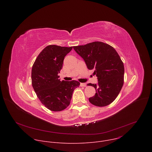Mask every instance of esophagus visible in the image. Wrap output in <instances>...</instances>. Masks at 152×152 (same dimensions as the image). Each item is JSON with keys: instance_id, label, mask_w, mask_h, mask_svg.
<instances>
[{"instance_id": "obj_1", "label": "esophagus", "mask_w": 152, "mask_h": 152, "mask_svg": "<svg viewBox=\"0 0 152 152\" xmlns=\"http://www.w3.org/2000/svg\"><path fill=\"white\" fill-rule=\"evenodd\" d=\"M80 86H86V83H80Z\"/></svg>"}]
</instances>
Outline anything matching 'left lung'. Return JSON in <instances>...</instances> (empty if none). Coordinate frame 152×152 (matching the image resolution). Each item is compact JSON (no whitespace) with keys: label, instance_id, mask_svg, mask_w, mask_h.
I'll list each match as a JSON object with an SVG mask.
<instances>
[{"label":"left lung","instance_id":"left-lung-1","mask_svg":"<svg viewBox=\"0 0 152 152\" xmlns=\"http://www.w3.org/2000/svg\"><path fill=\"white\" fill-rule=\"evenodd\" d=\"M89 70H94L97 83H88L95 88L96 94L89 101L97 106L111 103L120 93L124 82V68L117 51L110 45L100 41L73 47Z\"/></svg>","mask_w":152,"mask_h":152}]
</instances>
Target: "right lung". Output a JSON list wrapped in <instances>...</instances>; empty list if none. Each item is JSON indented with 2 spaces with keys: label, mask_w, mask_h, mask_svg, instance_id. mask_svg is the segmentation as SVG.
Returning a JSON list of instances; mask_svg holds the SVG:
<instances>
[{
  "label": "right lung",
  "mask_w": 152,
  "mask_h": 152,
  "mask_svg": "<svg viewBox=\"0 0 152 152\" xmlns=\"http://www.w3.org/2000/svg\"><path fill=\"white\" fill-rule=\"evenodd\" d=\"M73 47L49 45L37 56L32 69L33 88L41 102L52 111H61L70 104L75 89L80 82L61 81L58 75L62 68L64 57Z\"/></svg>",
  "instance_id": "obj_1"
}]
</instances>
